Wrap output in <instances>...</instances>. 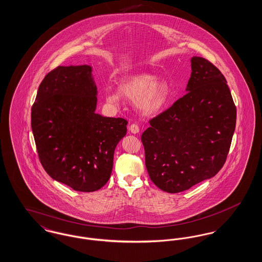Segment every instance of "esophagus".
<instances>
[{"instance_id": "obj_1", "label": "esophagus", "mask_w": 262, "mask_h": 262, "mask_svg": "<svg viewBox=\"0 0 262 262\" xmlns=\"http://www.w3.org/2000/svg\"><path fill=\"white\" fill-rule=\"evenodd\" d=\"M128 128H129V132L132 134H138L139 133V126L137 124H132V125H129Z\"/></svg>"}]
</instances>
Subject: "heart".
Returning <instances> with one entry per match:
<instances>
[{
    "label": "heart",
    "mask_w": 262,
    "mask_h": 262,
    "mask_svg": "<svg viewBox=\"0 0 262 262\" xmlns=\"http://www.w3.org/2000/svg\"><path fill=\"white\" fill-rule=\"evenodd\" d=\"M119 92L106 90L105 97L108 103L118 105L121 95L132 101H137L138 108L146 115L159 112L165 106L170 94L166 80L156 79L150 74H138L125 77L119 85Z\"/></svg>",
    "instance_id": "1"
}]
</instances>
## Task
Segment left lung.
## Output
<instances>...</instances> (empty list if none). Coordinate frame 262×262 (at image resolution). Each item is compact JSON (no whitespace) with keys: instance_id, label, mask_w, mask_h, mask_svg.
Segmentation results:
<instances>
[{"instance_id":"8db88e82","label":"left lung","mask_w":262,"mask_h":262,"mask_svg":"<svg viewBox=\"0 0 262 262\" xmlns=\"http://www.w3.org/2000/svg\"><path fill=\"white\" fill-rule=\"evenodd\" d=\"M187 93L149 121L142 134L151 181L177 193L210 179L223 167L237 109L227 80L208 60L191 58Z\"/></svg>"}]
</instances>
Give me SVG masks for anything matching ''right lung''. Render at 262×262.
I'll use <instances>...</instances> for the list:
<instances>
[{
    "label": "right lung",
    "instance_id": "right-lung-1",
    "mask_svg": "<svg viewBox=\"0 0 262 262\" xmlns=\"http://www.w3.org/2000/svg\"><path fill=\"white\" fill-rule=\"evenodd\" d=\"M91 67H58L38 88L31 127L38 157L52 179L77 191L105 186L114 151L126 134L127 121L95 113L97 88Z\"/></svg>",
    "mask_w": 262,
    "mask_h": 262
}]
</instances>
